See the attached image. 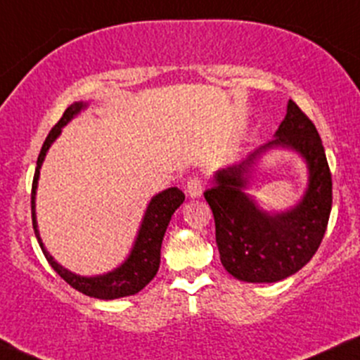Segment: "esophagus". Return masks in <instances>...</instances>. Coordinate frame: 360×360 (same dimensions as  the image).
I'll return each mask as SVG.
<instances>
[{"label": "esophagus", "mask_w": 360, "mask_h": 360, "mask_svg": "<svg viewBox=\"0 0 360 360\" xmlns=\"http://www.w3.org/2000/svg\"><path fill=\"white\" fill-rule=\"evenodd\" d=\"M202 191H203V183L200 177H191L186 184V193L190 198H198L202 197Z\"/></svg>", "instance_id": "1"}]
</instances>
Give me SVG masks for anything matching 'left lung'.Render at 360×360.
Listing matches in <instances>:
<instances>
[{
    "instance_id": "left-lung-1",
    "label": "left lung",
    "mask_w": 360,
    "mask_h": 360,
    "mask_svg": "<svg viewBox=\"0 0 360 360\" xmlns=\"http://www.w3.org/2000/svg\"><path fill=\"white\" fill-rule=\"evenodd\" d=\"M291 149L307 163L309 184L291 210L270 213L247 193L260 157L271 149ZM216 223V244L224 270L252 284H271L300 271L324 238L333 205V181L321 136L296 103L275 139L240 163L214 172L212 188L203 193Z\"/></svg>"
}]
</instances>
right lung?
Returning <instances> with one entry per match:
<instances>
[{
  "mask_svg": "<svg viewBox=\"0 0 360 360\" xmlns=\"http://www.w3.org/2000/svg\"><path fill=\"white\" fill-rule=\"evenodd\" d=\"M89 103H72L71 106L64 111L63 118L59 120L56 127L50 130L49 137L43 143L41 151H39L38 162H36V172L34 179H32V193H31V212H32V228H34V235L38 238V244L45 254L46 261L50 266L60 275V278L68 282L71 288L76 291L86 294L90 297H97V300H118V297L132 296L137 294L141 289L146 288L153 277L157 275L160 266V249H162L163 235H165L167 226L170 223V217L176 212L177 207L184 202V193L179 188H167V190L160 191L155 195L148 203L146 210H144L143 221L137 230V237L134 240L132 249H130L129 256L123 261L120 266L112 268L111 271L103 275H92V277H83V275L75 274V271L68 270L63 264L57 263L52 257L43 244L41 237L38 231V221H36V190H38V179H39V169H41L43 162H45L46 153H49L50 146L56 143L57 137L63 132V127L68 125L76 115H79Z\"/></svg>",
  "mask_w": 360,
  "mask_h": 360,
  "instance_id": "obj_1",
  "label": "right lung"
}]
</instances>
